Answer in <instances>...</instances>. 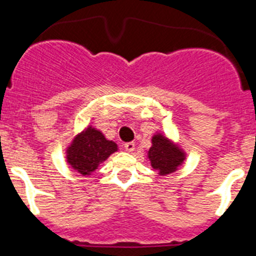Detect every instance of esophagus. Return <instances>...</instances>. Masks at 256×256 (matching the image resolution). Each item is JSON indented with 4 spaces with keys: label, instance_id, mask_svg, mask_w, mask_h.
<instances>
[{
    "label": "esophagus",
    "instance_id": "34e87169",
    "mask_svg": "<svg viewBox=\"0 0 256 256\" xmlns=\"http://www.w3.org/2000/svg\"><path fill=\"white\" fill-rule=\"evenodd\" d=\"M124 148H125V150L128 151V152H132V151L135 150V142H134V141H131V142H126L125 145H124Z\"/></svg>",
    "mask_w": 256,
    "mask_h": 256
}]
</instances>
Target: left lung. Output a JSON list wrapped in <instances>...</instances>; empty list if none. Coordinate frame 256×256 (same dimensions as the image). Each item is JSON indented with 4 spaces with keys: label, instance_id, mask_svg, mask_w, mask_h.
I'll return each mask as SVG.
<instances>
[{
    "label": "left lung",
    "instance_id": "obj_1",
    "mask_svg": "<svg viewBox=\"0 0 256 256\" xmlns=\"http://www.w3.org/2000/svg\"><path fill=\"white\" fill-rule=\"evenodd\" d=\"M151 142L152 146L148 148V158L158 175L174 172L186 158L182 148L161 134H155L151 138Z\"/></svg>",
    "mask_w": 256,
    "mask_h": 256
}]
</instances>
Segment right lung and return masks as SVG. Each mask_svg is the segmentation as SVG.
<instances>
[{
  "label": "right lung",
  "instance_id": "obj_1",
  "mask_svg": "<svg viewBox=\"0 0 256 256\" xmlns=\"http://www.w3.org/2000/svg\"><path fill=\"white\" fill-rule=\"evenodd\" d=\"M115 151L118 145L114 141L108 140L100 130L88 126L74 138L66 150V160L74 170L88 176Z\"/></svg>",
  "mask_w": 256,
  "mask_h": 256
}]
</instances>
